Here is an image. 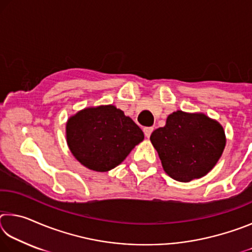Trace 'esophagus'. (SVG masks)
Returning a JSON list of instances; mask_svg holds the SVG:
<instances>
[{"instance_id": "esophagus-1", "label": "esophagus", "mask_w": 252, "mask_h": 252, "mask_svg": "<svg viewBox=\"0 0 252 252\" xmlns=\"http://www.w3.org/2000/svg\"><path fill=\"white\" fill-rule=\"evenodd\" d=\"M143 131H144V134H146L147 138H150V135L153 132V127L152 126H147V127H144Z\"/></svg>"}]
</instances>
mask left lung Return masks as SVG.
I'll return each instance as SVG.
<instances>
[{
    "label": "left lung",
    "mask_w": 252,
    "mask_h": 252,
    "mask_svg": "<svg viewBox=\"0 0 252 252\" xmlns=\"http://www.w3.org/2000/svg\"><path fill=\"white\" fill-rule=\"evenodd\" d=\"M150 140L164 171L180 182L206 176L225 147L223 127L218 121L180 110L170 114L165 126L153 131Z\"/></svg>",
    "instance_id": "left-lung-1"
}]
</instances>
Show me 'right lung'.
I'll list each match as a JSON object with an SVG mask.
<instances>
[{"instance_id":"obj_1","label":"right lung","mask_w":252,"mask_h":252,"mask_svg":"<svg viewBox=\"0 0 252 252\" xmlns=\"http://www.w3.org/2000/svg\"><path fill=\"white\" fill-rule=\"evenodd\" d=\"M143 139L142 130L112 104L85 108L66 122V142L72 155L97 172L116 168Z\"/></svg>"}]
</instances>
